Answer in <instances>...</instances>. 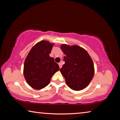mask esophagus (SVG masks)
<instances>
[{
  "label": "esophagus",
  "mask_w": 120,
  "mask_h": 120,
  "mask_svg": "<svg viewBox=\"0 0 120 120\" xmlns=\"http://www.w3.org/2000/svg\"><path fill=\"white\" fill-rule=\"evenodd\" d=\"M59 67H60V68H61L62 67V63L61 62H60V63H59Z\"/></svg>",
  "instance_id": "34e87169"
}]
</instances>
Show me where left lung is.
Listing matches in <instances>:
<instances>
[{
    "label": "left lung",
    "instance_id": "8db88e82",
    "mask_svg": "<svg viewBox=\"0 0 120 120\" xmlns=\"http://www.w3.org/2000/svg\"><path fill=\"white\" fill-rule=\"evenodd\" d=\"M61 49L65 54L64 64L60 71L66 84L74 90L79 91L88 86L94 77L93 61L87 51L80 46L62 44Z\"/></svg>",
    "mask_w": 120,
    "mask_h": 120
}]
</instances>
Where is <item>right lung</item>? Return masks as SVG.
<instances>
[{
  "label": "right lung",
  "instance_id": "1",
  "mask_svg": "<svg viewBox=\"0 0 120 120\" xmlns=\"http://www.w3.org/2000/svg\"><path fill=\"white\" fill-rule=\"evenodd\" d=\"M54 44L43 40L35 44L28 53L24 64L23 74L32 88L41 89L48 86L59 66L49 54Z\"/></svg>",
  "mask_w": 120,
  "mask_h": 120
}]
</instances>
